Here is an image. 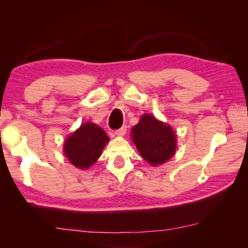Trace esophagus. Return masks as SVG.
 Returning a JSON list of instances; mask_svg holds the SVG:
<instances>
[{"mask_svg":"<svg viewBox=\"0 0 248 248\" xmlns=\"http://www.w3.org/2000/svg\"><path fill=\"white\" fill-rule=\"evenodd\" d=\"M125 131H127V127H125V125H124V127H121V128L116 130L115 131V134L118 135V136H124L125 134Z\"/></svg>","mask_w":248,"mask_h":248,"instance_id":"esophagus-1","label":"esophagus"}]
</instances>
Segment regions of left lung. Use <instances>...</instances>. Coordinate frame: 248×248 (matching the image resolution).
Listing matches in <instances>:
<instances>
[{"instance_id": "obj_1", "label": "left lung", "mask_w": 248, "mask_h": 248, "mask_svg": "<svg viewBox=\"0 0 248 248\" xmlns=\"http://www.w3.org/2000/svg\"><path fill=\"white\" fill-rule=\"evenodd\" d=\"M132 140L140 154L152 165L170 160L176 150V135L170 125L145 114L132 129Z\"/></svg>"}]
</instances>
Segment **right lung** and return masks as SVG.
<instances>
[{"mask_svg": "<svg viewBox=\"0 0 248 248\" xmlns=\"http://www.w3.org/2000/svg\"><path fill=\"white\" fill-rule=\"evenodd\" d=\"M107 133L97 124H82L64 144L66 156L78 168H88L98 160L108 143Z\"/></svg>", "mask_w": 248, "mask_h": 248, "instance_id": "add662e5", "label": "right lung"}]
</instances>
